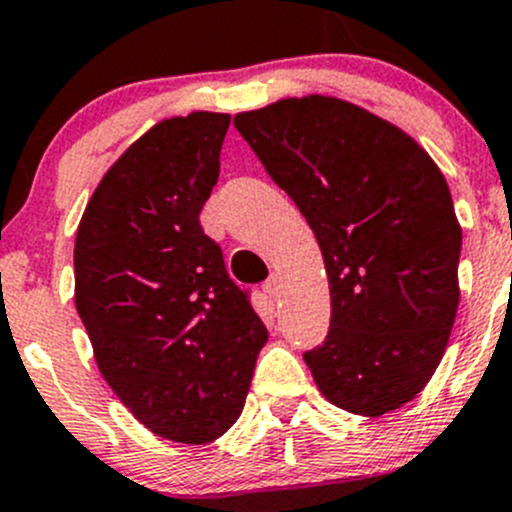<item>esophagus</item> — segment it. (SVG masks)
Wrapping results in <instances>:
<instances>
[{
    "mask_svg": "<svg viewBox=\"0 0 512 512\" xmlns=\"http://www.w3.org/2000/svg\"><path fill=\"white\" fill-rule=\"evenodd\" d=\"M262 289H265V292L270 294L272 299L280 297V292H282V280H280V275H272L270 280H267L265 285H262Z\"/></svg>",
    "mask_w": 512,
    "mask_h": 512,
    "instance_id": "obj_1",
    "label": "esophagus"
}]
</instances>
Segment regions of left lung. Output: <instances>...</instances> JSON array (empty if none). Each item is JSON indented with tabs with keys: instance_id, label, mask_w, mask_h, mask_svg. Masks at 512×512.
<instances>
[{
	"instance_id": "1",
	"label": "left lung",
	"mask_w": 512,
	"mask_h": 512,
	"mask_svg": "<svg viewBox=\"0 0 512 512\" xmlns=\"http://www.w3.org/2000/svg\"><path fill=\"white\" fill-rule=\"evenodd\" d=\"M235 128L322 250L332 319L304 352L319 391L359 416L399 409L456 322L463 235L446 178L401 128L332 96L282 98Z\"/></svg>"
}]
</instances>
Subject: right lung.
<instances>
[{"instance_id": "1", "label": "right lung", "mask_w": 512, "mask_h": 512, "mask_svg": "<svg viewBox=\"0 0 512 512\" xmlns=\"http://www.w3.org/2000/svg\"><path fill=\"white\" fill-rule=\"evenodd\" d=\"M230 116L160 121L108 168L76 232V309L118 399L156 436L208 443L245 406L267 329L200 225Z\"/></svg>"}]
</instances>
